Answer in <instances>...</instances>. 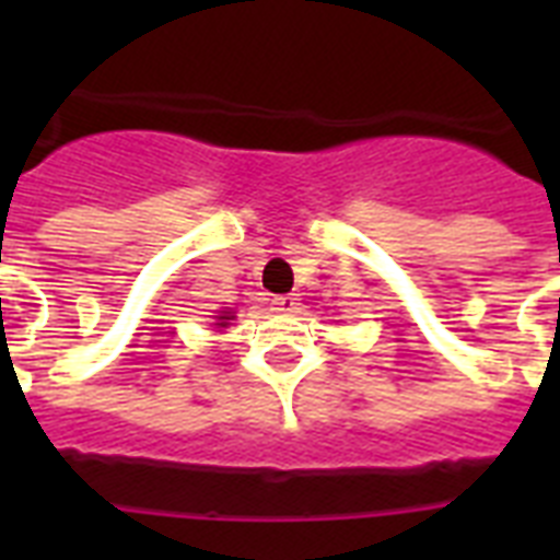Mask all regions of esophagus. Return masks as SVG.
I'll return each instance as SVG.
<instances>
[{"label": "esophagus", "instance_id": "1", "mask_svg": "<svg viewBox=\"0 0 560 560\" xmlns=\"http://www.w3.org/2000/svg\"><path fill=\"white\" fill-rule=\"evenodd\" d=\"M272 311H279V314H293L299 307V296L296 293H288V296H276L270 302Z\"/></svg>", "mask_w": 560, "mask_h": 560}]
</instances>
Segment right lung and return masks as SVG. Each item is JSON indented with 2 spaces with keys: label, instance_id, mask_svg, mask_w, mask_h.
Masks as SVG:
<instances>
[{
  "label": "right lung",
  "instance_id": "add662e5",
  "mask_svg": "<svg viewBox=\"0 0 560 560\" xmlns=\"http://www.w3.org/2000/svg\"><path fill=\"white\" fill-rule=\"evenodd\" d=\"M229 319H232V316H229V311H223V314L218 316V325H220V328H223V325H226Z\"/></svg>",
  "mask_w": 560,
  "mask_h": 560
}]
</instances>
